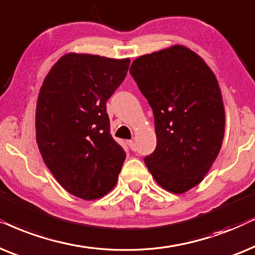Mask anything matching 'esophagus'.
Returning a JSON list of instances; mask_svg holds the SVG:
<instances>
[{"label": "esophagus", "instance_id": "34e87169", "mask_svg": "<svg viewBox=\"0 0 255 255\" xmlns=\"http://www.w3.org/2000/svg\"><path fill=\"white\" fill-rule=\"evenodd\" d=\"M127 144L129 145V148L131 149V150H136V144H135V142H134V140H129V141H127Z\"/></svg>", "mask_w": 255, "mask_h": 255}]
</instances>
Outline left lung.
Listing matches in <instances>:
<instances>
[{"label":"left lung","instance_id":"left-lung-1","mask_svg":"<svg viewBox=\"0 0 255 255\" xmlns=\"http://www.w3.org/2000/svg\"><path fill=\"white\" fill-rule=\"evenodd\" d=\"M129 72L155 119L157 144L145 165L162 188L188 191L203 181L222 148L225 111L216 76L182 45L138 57Z\"/></svg>","mask_w":255,"mask_h":255}]
</instances>
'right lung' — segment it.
<instances>
[{
  "label": "right lung",
  "instance_id": "right-lung-1",
  "mask_svg": "<svg viewBox=\"0 0 255 255\" xmlns=\"http://www.w3.org/2000/svg\"><path fill=\"white\" fill-rule=\"evenodd\" d=\"M130 60L67 53L47 73L36 107V140L52 175L67 192L92 201L118 182L126 151L111 135L106 101L127 76Z\"/></svg>",
  "mask_w": 255,
  "mask_h": 255
}]
</instances>
